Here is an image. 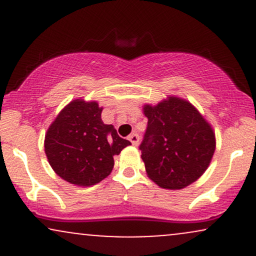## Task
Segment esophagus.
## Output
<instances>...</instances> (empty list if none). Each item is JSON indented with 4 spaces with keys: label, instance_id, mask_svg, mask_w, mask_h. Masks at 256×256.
Masks as SVG:
<instances>
[{
    "label": "esophagus",
    "instance_id": "obj_1",
    "mask_svg": "<svg viewBox=\"0 0 256 256\" xmlns=\"http://www.w3.org/2000/svg\"><path fill=\"white\" fill-rule=\"evenodd\" d=\"M128 140H130V142L134 144V146H138V143H140V136H138L137 134H132L128 136Z\"/></svg>",
    "mask_w": 256,
    "mask_h": 256
}]
</instances>
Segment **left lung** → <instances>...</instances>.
<instances>
[{"mask_svg":"<svg viewBox=\"0 0 256 256\" xmlns=\"http://www.w3.org/2000/svg\"><path fill=\"white\" fill-rule=\"evenodd\" d=\"M148 126L140 149L146 176L160 188L179 190L206 172L216 152L212 125L186 100L168 96L144 104Z\"/></svg>","mask_w":256,"mask_h":256,"instance_id":"obj_1","label":"left lung"}]
</instances>
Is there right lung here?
<instances>
[{"mask_svg":"<svg viewBox=\"0 0 256 256\" xmlns=\"http://www.w3.org/2000/svg\"><path fill=\"white\" fill-rule=\"evenodd\" d=\"M96 101L73 100L46 132L44 152L58 177L77 186H91L110 174L114 155L131 142L102 122Z\"/></svg>","mask_w":256,"mask_h":256,"instance_id":"right-lung-1","label":"right lung"}]
</instances>
